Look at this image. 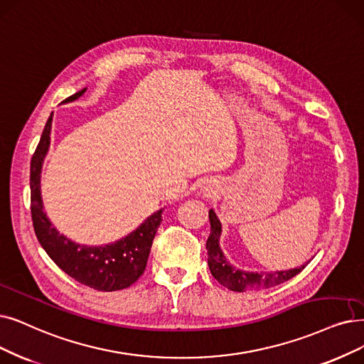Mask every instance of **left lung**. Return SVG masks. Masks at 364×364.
<instances>
[{
  "instance_id": "8db88e82",
  "label": "left lung",
  "mask_w": 364,
  "mask_h": 364,
  "mask_svg": "<svg viewBox=\"0 0 364 364\" xmlns=\"http://www.w3.org/2000/svg\"><path fill=\"white\" fill-rule=\"evenodd\" d=\"M209 220H210V235L206 242L208 264L213 278L225 288L231 289V291L243 293V291H251V289H266L294 278L296 274H299L304 269V266H301L287 272L252 273V272H243L232 267L220 248L221 223L212 209L209 210Z\"/></svg>"
}]
</instances>
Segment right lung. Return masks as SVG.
<instances>
[{"label": "right lung", "instance_id": "add662e5", "mask_svg": "<svg viewBox=\"0 0 364 364\" xmlns=\"http://www.w3.org/2000/svg\"><path fill=\"white\" fill-rule=\"evenodd\" d=\"M85 91L86 88L73 94L63 103L77 100ZM50 127L52 114L43 129L41 139L31 159V216L36 236L43 250L55 261V264L77 282L98 291H118V289L128 288L146 269L155 232L163 221V210L151 215L129 236L106 246H83L60 235L55 227H52L46 213L43 212L40 196V173L43 159L49 149Z\"/></svg>", "mask_w": 364, "mask_h": 364}]
</instances>
